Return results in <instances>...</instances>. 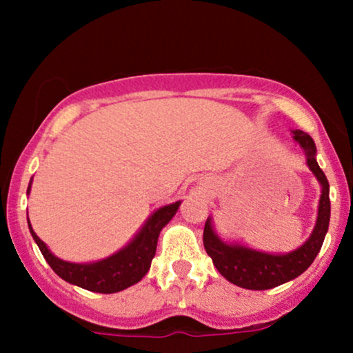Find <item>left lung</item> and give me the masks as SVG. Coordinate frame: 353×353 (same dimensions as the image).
<instances>
[{"instance_id":"1","label":"left lung","mask_w":353,"mask_h":353,"mask_svg":"<svg viewBox=\"0 0 353 353\" xmlns=\"http://www.w3.org/2000/svg\"><path fill=\"white\" fill-rule=\"evenodd\" d=\"M294 139L302 145L307 154V164L322 184V196L319 204V217L314 232L302 247L290 254L272 255L249 249L242 245H229L216 236L210 225V219L204 225V247L205 252L212 259L216 269L229 282L250 290H267L299 277L309 269L317 257L320 247L323 244L330 221V197L329 181L315 161V143L303 131H294Z\"/></svg>"}]
</instances>
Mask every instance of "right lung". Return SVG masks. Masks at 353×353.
Returning a JSON list of instances; mask_svg holds the SVG:
<instances>
[{"label": "right lung", "mask_w": 353, "mask_h": 353, "mask_svg": "<svg viewBox=\"0 0 353 353\" xmlns=\"http://www.w3.org/2000/svg\"><path fill=\"white\" fill-rule=\"evenodd\" d=\"M28 192H30V188H28ZM179 205L181 202H174V204L157 209L131 244L117 254L111 255V257L101 262H94V264H72V262L61 261V259L54 257L46 244L36 236L34 230L31 229V224L30 232L38 244L39 250H41L43 257L46 259L51 269L61 279L86 290H91V292L114 294L134 285L148 274L154 255H156L159 232L174 217Z\"/></svg>", "instance_id": "right-lung-1"}]
</instances>
